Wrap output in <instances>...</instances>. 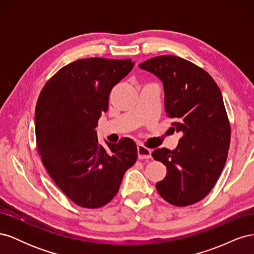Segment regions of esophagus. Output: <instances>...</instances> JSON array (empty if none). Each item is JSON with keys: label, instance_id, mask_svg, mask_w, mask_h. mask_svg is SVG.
Wrapping results in <instances>:
<instances>
[{"label": "esophagus", "instance_id": "1", "mask_svg": "<svg viewBox=\"0 0 254 254\" xmlns=\"http://www.w3.org/2000/svg\"><path fill=\"white\" fill-rule=\"evenodd\" d=\"M137 157L140 160L150 159L151 158V149L145 147L143 145H137Z\"/></svg>", "mask_w": 254, "mask_h": 254}]
</instances>
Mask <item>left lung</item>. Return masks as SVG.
Returning <instances> with one entry per match:
<instances>
[{"label":"left lung","mask_w":254,"mask_h":254,"mask_svg":"<svg viewBox=\"0 0 254 254\" xmlns=\"http://www.w3.org/2000/svg\"><path fill=\"white\" fill-rule=\"evenodd\" d=\"M139 66L163 82L165 112L182 134L176 149L151 153L167 170L158 193L177 206L196 203L214 188L228 157L231 128L221 92L209 73L178 56H157Z\"/></svg>","instance_id":"8db88e82"}]
</instances>
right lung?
<instances>
[{"label":"right lung","mask_w":254,"mask_h":254,"mask_svg":"<svg viewBox=\"0 0 254 254\" xmlns=\"http://www.w3.org/2000/svg\"><path fill=\"white\" fill-rule=\"evenodd\" d=\"M133 65L131 59L76 60L51 77L38 98V153L56 186L79 206L97 209L110 202L136 161L131 139L107 142L105 148L95 131L112 88Z\"/></svg>","instance_id":"right-lung-1"}]
</instances>
